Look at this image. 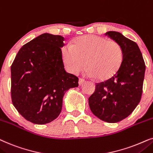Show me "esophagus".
I'll use <instances>...</instances> for the list:
<instances>
[{
    "mask_svg": "<svg viewBox=\"0 0 153 153\" xmlns=\"http://www.w3.org/2000/svg\"><path fill=\"white\" fill-rule=\"evenodd\" d=\"M85 82V80H84V79H82V78H79V82H78L79 85H82L83 83H84Z\"/></svg>",
    "mask_w": 153,
    "mask_h": 153,
    "instance_id": "34e87169",
    "label": "esophagus"
}]
</instances>
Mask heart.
Returning <instances> with one entry per match:
<instances>
[{
  "label": "heart",
  "instance_id": "b5f03b06",
  "mask_svg": "<svg viewBox=\"0 0 153 153\" xmlns=\"http://www.w3.org/2000/svg\"><path fill=\"white\" fill-rule=\"evenodd\" d=\"M123 49L119 43L102 36H81L72 45L62 49V59L67 70L77 75L86 66L87 73L97 80H105L117 72L123 62Z\"/></svg>",
  "mask_w": 153,
  "mask_h": 153
}]
</instances>
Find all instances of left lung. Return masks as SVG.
Segmentation results:
<instances>
[{"label": "left lung", "mask_w": 153, "mask_h": 153, "mask_svg": "<svg viewBox=\"0 0 153 153\" xmlns=\"http://www.w3.org/2000/svg\"><path fill=\"white\" fill-rule=\"evenodd\" d=\"M123 49V62L117 72L103 82L96 83L89 98L91 111L101 120L115 123L128 117L136 108L143 92L146 65L138 45L120 33H105Z\"/></svg>", "instance_id": "left-lung-1"}]
</instances>
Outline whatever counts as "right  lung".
I'll return each instance as SVG.
<instances>
[{
	"instance_id": "1",
	"label": "right lung",
	"mask_w": 153,
	"mask_h": 153,
	"mask_svg": "<svg viewBox=\"0 0 153 153\" xmlns=\"http://www.w3.org/2000/svg\"><path fill=\"white\" fill-rule=\"evenodd\" d=\"M64 40L61 36L42 34L22 47L11 66L12 102L32 123L56 119L65 92L78 86V77L64 69Z\"/></svg>"
}]
</instances>
